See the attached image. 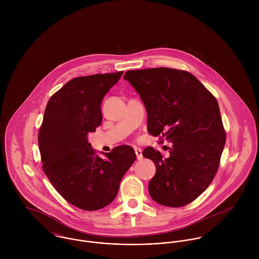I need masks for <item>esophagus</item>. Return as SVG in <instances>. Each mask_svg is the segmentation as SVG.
Listing matches in <instances>:
<instances>
[{
	"mask_svg": "<svg viewBox=\"0 0 259 259\" xmlns=\"http://www.w3.org/2000/svg\"><path fill=\"white\" fill-rule=\"evenodd\" d=\"M135 151H136L137 158H138V159H142V158H143V150H142L141 148H136Z\"/></svg>",
	"mask_w": 259,
	"mask_h": 259,
	"instance_id": "1",
	"label": "esophagus"
}]
</instances>
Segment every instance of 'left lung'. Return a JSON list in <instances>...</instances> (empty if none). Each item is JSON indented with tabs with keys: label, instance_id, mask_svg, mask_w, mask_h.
I'll use <instances>...</instances> for the list:
<instances>
[{
	"label": "left lung",
	"instance_id": "8db88e82",
	"mask_svg": "<svg viewBox=\"0 0 259 259\" xmlns=\"http://www.w3.org/2000/svg\"><path fill=\"white\" fill-rule=\"evenodd\" d=\"M123 79L146 107L148 134L172 143L168 157L151 147L143 151L156 167L148 184L149 195L169 207L190 203L211 184L225 145L217 99L185 71L134 70Z\"/></svg>",
	"mask_w": 259,
	"mask_h": 259
}]
</instances>
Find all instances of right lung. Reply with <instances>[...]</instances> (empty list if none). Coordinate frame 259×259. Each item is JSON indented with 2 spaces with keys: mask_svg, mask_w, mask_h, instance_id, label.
I'll return each mask as SVG.
<instances>
[{
  "mask_svg": "<svg viewBox=\"0 0 259 259\" xmlns=\"http://www.w3.org/2000/svg\"><path fill=\"white\" fill-rule=\"evenodd\" d=\"M122 73L74 77L52 96L44 113L37 139L42 169L57 191L83 210L109 205L137 158L130 146L102 151V158L88 141L103 121V99Z\"/></svg>",
  "mask_w": 259,
  "mask_h": 259,
  "instance_id": "right-lung-1",
  "label": "right lung"
}]
</instances>
